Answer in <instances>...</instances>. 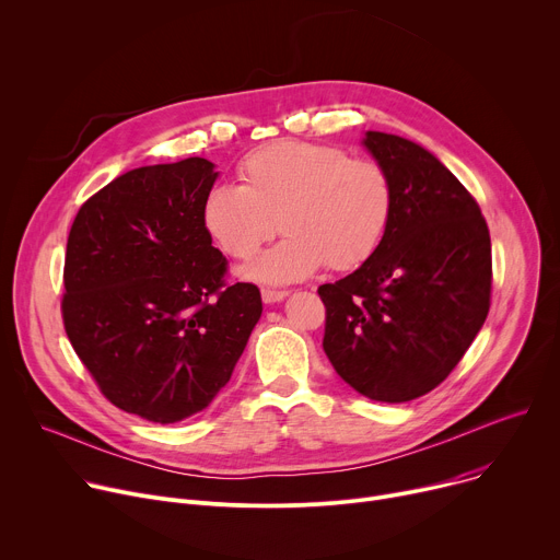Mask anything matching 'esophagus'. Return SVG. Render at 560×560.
<instances>
[{"instance_id":"34e87169","label":"esophagus","mask_w":560,"mask_h":560,"mask_svg":"<svg viewBox=\"0 0 560 560\" xmlns=\"http://www.w3.org/2000/svg\"><path fill=\"white\" fill-rule=\"evenodd\" d=\"M288 296V292L285 290H261V299H264V303H279V301H283Z\"/></svg>"}]
</instances>
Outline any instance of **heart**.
<instances>
[{"label": "heart", "mask_w": 560, "mask_h": 560, "mask_svg": "<svg viewBox=\"0 0 560 560\" xmlns=\"http://www.w3.org/2000/svg\"><path fill=\"white\" fill-rule=\"evenodd\" d=\"M244 186L214 184L201 217L217 246L250 257L281 228L285 238L242 270V277L288 285L324 264L354 270L381 246L394 190L372 159H350L343 148L283 139L255 150L242 164Z\"/></svg>", "instance_id": "1"}]
</instances>
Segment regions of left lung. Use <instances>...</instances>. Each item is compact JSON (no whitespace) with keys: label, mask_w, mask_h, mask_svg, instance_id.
Wrapping results in <instances>:
<instances>
[{"label":"left lung","mask_w":560,"mask_h":560,"mask_svg":"<svg viewBox=\"0 0 560 560\" xmlns=\"http://www.w3.org/2000/svg\"><path fill=\"white\" fill-rule=\"evenodd\" d=\"M361 143L387 173L394 208L376 253L318 288L328 314L324 350L359 394L406 404L434 389L486 324L490 230L430 150L378 130Z\"/></svg>","instance_id":"obj_1"}]
</instances>
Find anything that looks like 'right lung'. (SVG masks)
<instances>
[{"label": "right lung", "mask_w": 560, "mask_h": 560, "mask_svg": "<svg viewBox=\"0 0 560 560\" xmlns=\"http://www.w3.org/2000/svg\"><path fill=\"white\" fill-rule=\"evenodd\" d=\"M219 173L201 156L135 168L79 208L66 246V335L110 404L179 423L225 387L261 318L225 285L201 217Z\"/></svg>", "instance_id": "add662e5"}]
</instances>
